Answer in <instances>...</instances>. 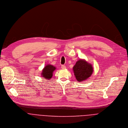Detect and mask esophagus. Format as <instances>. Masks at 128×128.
<instances>
[{"instance_id":"34e87169","label":"esophagus","mask_w":128,"mask_h":128,"mask_svg":"<svg viewBox=\"0 0 128 128\" xmlns=\"http://www.w3.org/2000/svg\"><path fill=\"white\" fill-rule=\"evenodd\" d=\"M61 68H62V69H66V66H64V65H62Z\"/></svg>"}]
</instances>
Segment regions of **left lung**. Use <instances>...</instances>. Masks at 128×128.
<instances>
[{
	"label": "left lung",
	"mask_w": 128,
	"mask_h": 128,
	"mask_svg": "<svg viewBox=\"0 0 128 128\" xmlns=\"http://www.w3.org/2000/svg\"><path fill=\"white\" fill-rule=\"evenodd\" d=\"M72 69L76 80L79 82L88 79L93 72L91 64L82 59L76 62Z\"/></svg>",
	"instance_id": "obj_1"
}]
</instances>
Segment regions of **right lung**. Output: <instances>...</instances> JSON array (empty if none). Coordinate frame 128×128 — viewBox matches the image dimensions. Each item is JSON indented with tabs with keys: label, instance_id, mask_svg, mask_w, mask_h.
<instances>
[{
	"label": "right lung",
	"instance_id": "1",
	"mask_svg": "<svg viewBox=\"0 0 128 128\" xmlns=\"http://www.w3.org/2000/svg\"><path fill=\"white\" fill-rule=\"evenodd\" d=\"M56 69V67L52 65L47 64L43 69L41 72V76L44 78V79L49 80L52 78L53 72Z\"/></svg>",
	"mask_w": 128,
	"mask_h": 128
}]
</instances>
